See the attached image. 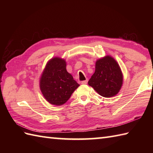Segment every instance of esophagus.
Instances as JSON below:
<instances>
[{
  "label": "esophagus",
  "mask_w": 153,
  "mask_h": 153,
  "mask_svg": "<svg viewBox=\"0 0 153 153\" xmlns=\"http://www.w3.org/2000/svg\"><path fill=\"white\" fill-rule=\"evenodd\" d=\"M87 82H88V80H87V79L82 81V84H83V85H85V84L87 83Z\"/></svg>",
  "instance_id": "34e87169"
}]
</instances>
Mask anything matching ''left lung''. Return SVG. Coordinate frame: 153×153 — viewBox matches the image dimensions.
Wrapping results in <instances>:
<instances>
[{
  "label": "left lung",
  "instance_id": "left-lung-1",
  "mask_svg": "<svg viewBox=\"0 0 153 153\" xmlns=\"http://www.w3.org/2000/svg\"><path fill=\"white\" fill-rule=\"evenodd\" d=\"M123 76L117 62L107 56L96 62L95 71L88 82L100 95L104 97L115 96L121 88Z\"/></svg>",
  "mask_w": 153,
  "mask_h": 153
}]
</instances>
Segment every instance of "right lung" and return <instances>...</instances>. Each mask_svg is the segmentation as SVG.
<instances>
[{
	"instance_id": "obj_1",
	"label": "right lung",
	"mask_w": 153,
	"mask_h": 153,
	"mask_svg": "<svg viewBox=\"0 0 153 153\" xmlns=\"http://www.w3.org/2000/svg\"><path fill=\"white\" fill-rule=\"evenodd\" d=\"M66 61L54 58L47 63L40 80L44 97L53 105L60 106L70 98L79 85L66 70Z\"/></svg>"
}]
</instances>
